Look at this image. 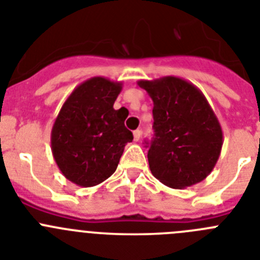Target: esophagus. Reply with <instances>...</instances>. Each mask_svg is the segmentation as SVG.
<instances>
[{"label": "esophagus", "mask_w": 260, "mask_h": 260, "mask_svg": "<svg viewBox=\"0 0 260 260\" xmlns=\"http://www.w3.org/2000/svg\"><path fill=\"white\" fill-rule=\"evenodd\" d=\"M141 135H142L141 130H135V132H134V141L135 142L139 141V139H141Z\"/></svg>", "instance_id": "esophagus-1"}]
</instances>
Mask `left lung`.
I'll return each mask as SVG.
<instances>
[{
	"instance_id": "1",
	"label": "left lung",
	"mask_w": 260,
	"mask_h": 260,
	"mask_svg": "<svg viewBox=\"0 0 260 260\" xmlns=\"http://www.w3.org/2000/svg\"><path fill=\"white\" fill-rule=\"evenodd\" d=\"M153 102L155 135L148 150L151 173L165 186L183 189L212 172L222 147V130L198 87L177 77L139 80Z\"/></svg>"
}]
</instances>
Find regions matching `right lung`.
<instances>
[{
    "label": "right lung",
    "mask_w": 260,
    "mask_h": 260,
    "mask_svg": "<svg viewBox=\"0 0 260 260\" xmlns=\"http://www.w3.org/2000/svg\"><path fill=\"white\" fill-rule=\"evenodd\" d=\"M122 82L93 77L75 87L62 105L50 134L53 157L73 183L91 187L116 172L133 133L127 113L113 108Z\"/></svg>",
    "instance_id": "obj_1"
}]
</instances>
